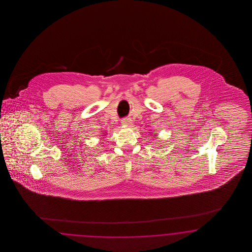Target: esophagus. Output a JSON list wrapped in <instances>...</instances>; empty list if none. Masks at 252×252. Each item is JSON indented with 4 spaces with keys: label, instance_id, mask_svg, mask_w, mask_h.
I'll use <instances>...</instances> for the list:
<instances>
[{
    "label": "esophagus",
    "instance_id": "esophagus-1",
    "mask_svg": "<svg viewBox=\"0 0 252 252\" xmlns=\"http://www.w3.org/2000/svg\"><path fill=\"white\" fill-rule=\"evenodd\" d=\"M131 119L130 118H124L121 123H122L123 126H128L130 124H131Z\"/></svg>",
    "mask_w": 252,
    "mask_h": 252
}]
</instances>
